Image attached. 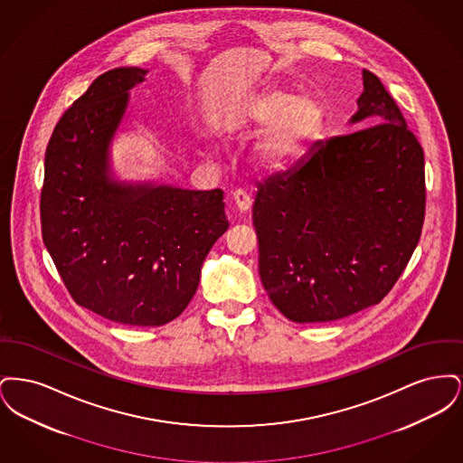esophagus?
I'll return each mask as SVG.
<instances>
[{
  "label": "esophagus",
  "instance_id": "esophagus-1",
  "mask_svg": "<svg viewBox=\"0 0 463 463\" xmlns=\"http://www.w3.org/2000/svg\"><path fill=\"white\" fill-rule=\"evenodd\" d=\"M232 201H234V206H236V210H238L240 213L250 212V208H251V198H250L244 191H236V193L232 194Z\"/></svg>",
  "mask_w": 463,
  "mask_h": 463
}]
</instances>
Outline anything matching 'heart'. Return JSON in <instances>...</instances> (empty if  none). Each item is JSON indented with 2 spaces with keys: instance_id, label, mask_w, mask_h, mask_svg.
I'll return each instance as SVG.
<instances>
[{
  "instance_id": "1",
  "label": "heart",
  "mask_w": 463,
  "mask_h": 463,
  "mask_svg": "<svg viewBox=\"0 0 463 463\" xmlns=\"http://www.w3.org/2000/svg\"><path fill=\"white\" fill-rule=\"evenodd\" d=\"M325 109L312 95L283 89L251 93L225 110L223 127L232 137H248L265 128L251 147L250 159L264 174H279L306 155L321 132Z\"/></svg>"
}]
</instances>
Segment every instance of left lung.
Segmentation results:
<instances>
[{
    "mask_svg": "<svg viewBox=\"0 0 463 463\" xmlns=\"http://www.w3.org/2000/svg\"><path fill=\"white\" fill-rule=\"evenodd\" d=\"M351 125L259 185L253 225L270 302L295 323L378 304L419 244L425 161L394 99L370 71ZM371 127L368 128L367 125Z\"/></svg>",
    "mask_w": 463,
    "mask_h": 463,
    "instance_id": "1",
    "label": "left lung"
}]
</instances>
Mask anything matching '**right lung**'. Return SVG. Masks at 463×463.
Masks as SVG:
<instances>
[{"instance_id":"right-lung-1","label":"right lung","mask_w":463,"mask_h":463,"mask_svg":"<svg viewBox=\"0 0 463 463\" xmlns=\"http://www.w3.org/2000/svg\"><path fill=\"white\" fill-rule=\"evenodd\" d=\"M147 69L116 67L64 112L44 155L42 232L81 307L128 326L184 312L227 231L223 193L119 180L110 147Z\"/></svg>"}]
</instances>
